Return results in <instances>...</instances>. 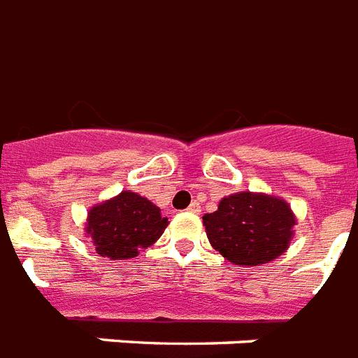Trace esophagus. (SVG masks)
I'll list each match as a JSON object with an SVG mask.
<instances>
[{
	"label": "esophagus",
	"instance_id": "1",
	"mask_svg": "<svg viewBox=\"0 0 358 358\" xmlns=\"http://www.w3.org/2000/svg\"><path fill=\"white\" fill-rule=\"evenodd\" d=\"M187 212H189V213H199V212H201V204H199V202H191L189 208H187Z\"/></svg>",
	"mask_w": 358,
	"mask_h": 358
}]
</instances>
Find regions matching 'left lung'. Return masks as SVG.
<instances>
[{
  "label": "left lung",
  "instance_id": "1",
  "mask_svg": "<svg viewBox=\"0 0 358 358\" xmlns=\"http://www.w3.org/2000/svg\"><path fill=\"white\" fill-rule=\"evenodd\" d=\"M202 223L212 247L227 260L236 266H260L286 252L295 215L282 199L243 191L224 196Z\"/></svg>",
  "mask_w": 358,
  "mask_h": 358
}]
</instances>
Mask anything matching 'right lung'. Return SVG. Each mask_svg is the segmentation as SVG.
Returning a JSON list of instances; mask_svg holds the SVG:
<instances>
[{
    "mask_svg": "<svg viewBox=\"0 0 358 358\" xmlns=\"http://www.w3.org/2000/svg\"><path fill=\"white\" fill-rule=\"evenodd\" d=\"M167 224V217H163L156 204L137 193L122 191L89 210L85 230L96 245L98 255L124 260L135 258L141 249L156 243Z\"/></svg>",
    "mask_w": 358,
    "mask_h": 358,
    "instance_id": "1",
    "label": "right lung"
}]
</instances>
